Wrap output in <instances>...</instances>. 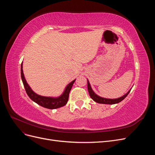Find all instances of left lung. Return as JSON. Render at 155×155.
<instances>
[{"label":"left lung","mask_w":155,"mask_h":155,"mask_svg":"<svg viewBox=\"0 0 155 155\" xmlns=\"http://www.w3.org/2000/svg\"><path fill=\"white\" fill-rule=\"evenodd\" d=\"M87 88H88V91L89 94H90V96H91L92 99L94 101L97 102V103H99V104H110V105H112V104H118V103H120V101H121L123 100H124L125 98L127 97V96L129 94V93L130 91V90L127 93L125 94L124 96H123L122 97H120L119 98H117V99H107V98L101 97L99 96H97V94H96L94 92L92 91L90 83H89L88 80H87Z\"/></svg>","instance_id":"left-lung-1"}]
</instances>
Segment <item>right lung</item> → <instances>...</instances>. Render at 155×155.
<instances>
[{
  "instance_id": "right-lung-1",
  "label": "right lung",
  "mask_w": 155,
  "mask_h": 155,
  "mask_svg": "<svg viewBox=\"0 0 155 155\" xmlns=\"http://www.w3.org/2000/svg\"><path fill=\"white\" fill-rule=\"evenodd\" d=\"M21 74L22 81L23 83V85H24V87L25 88V91L27 93V94L29 96L30 99L34 101V102H35L36 104L49 109H58V108L61 107L67 104V103L68 100L69 93L74 83L75 82V81H76V79H74V81H72L71 83H70L68 84L67 87H66V88H65L63 94L61 96L58 97H45V96H41L37 94H35L31 90V88L28 85V84L27 83L22 71V63H21Z\"/></svg>"
}]
</instances>
